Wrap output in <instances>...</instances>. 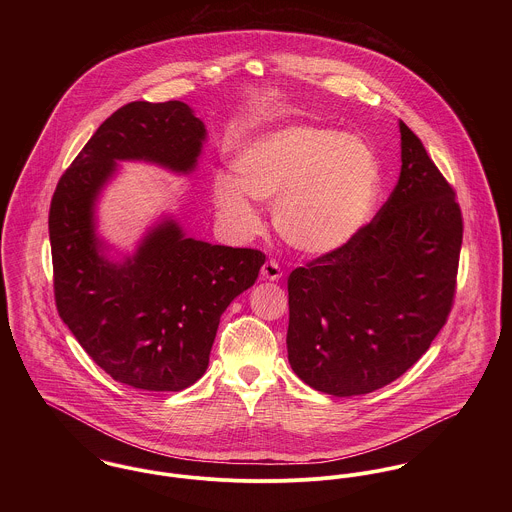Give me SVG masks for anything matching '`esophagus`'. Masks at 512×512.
I'll use <instances>...</instances> for the list:
<instances>
[{"label": "esophagus", "instance_id": "1", "mask_svg": "<svg viewBox=\"0 0 512 512\" xmlns=\"http://www.w3.org/2000/svg\"><path fill=\"white\" fill-rule=\"evenodd\" d=\"M260 274H262L264 280H270V282H278V280L282 278V270H280V266H278L276 260H268V262L262 266Z\"/></svg>", "mask_w": 512, "mask_h": 512}]
</instances>
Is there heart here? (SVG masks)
<instances>
[{
    "label": "heart",
    "mask_w": 512,
    "mask_h": 512,
    "mask_svg": "<svg viewBox=\"0 0 512 512\" xmlns=\"http://www.w3.org/2000/svg\"><path fill=\"white\" fill-rule=\"evenodd\" d=\"M382 171L372 147L329 128L286 126L258 136L219 177L215 203L242 230L258 217L246 197L272 203V222L297 252L321 256L349 244L372 217Z\"/></svg>",
    "instance_id": "obj_1"
}]
</instances>
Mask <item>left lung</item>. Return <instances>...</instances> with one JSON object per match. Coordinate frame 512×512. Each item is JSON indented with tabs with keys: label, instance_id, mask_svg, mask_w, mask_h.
<instances>
[{
	"label": "left lung",
	"instance_id": "1",
	"mask_svg": "<svg viewBox=\"0 0 512 512\" xmlns=\"http://www.w3.org/2000/svg\"><path fill=\"white\" fill-rule=\"evenodd\" d=\"M400 142V179L376 217L288 278L290 365L305 384L339 398L402 376L430 349L453 305L461 209L402 120Z\"/></svg>",
	"mask_w": 512,
	"mask_h": 512
}]
</instances>
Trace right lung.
Listing matches in <instances>:
<instances>
[{"instance_id":"right-lung-1","label":"right lung","mask_w":512,"mask_h":512,"mask_svg":"<svg viewBox=\"0 0 512 512\" xmlns=\"http://www.w3.org/2000/svg\"><path fill=\"white\" fill-rule=\"evenodd\" d=\"M207 130L179 100L130 102L74 157L49 209L57 311L80 347L116 382L177 392L209 366L220 315L254 286L266 256L187 238L173 219L153 226L134 256L112 262L94 205L124 159L191 173Z\"/></svg>"}]
</instances>
